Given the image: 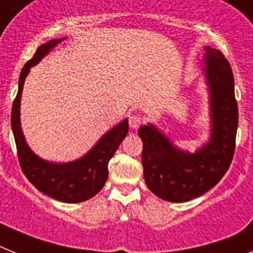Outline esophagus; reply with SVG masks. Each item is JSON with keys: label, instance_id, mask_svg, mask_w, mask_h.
I'll use <instances>...</instances> for the list:
<instances>
[{"label": "esophagus", "instance_id": "esophagus-1", "mask_svg": "<svg viewBox=\"0 0 253 253\" xmlns=\"http://www.w3.org/2000/svg\"><path fill=\"white\" fill-rule=\"evenodd\" d=\"M143 118L140 115H132L128 120V124L131 128H137L141 124H142Z\"/></svg>", "mask_w": 253, "mask_h": 253}]
</instances>
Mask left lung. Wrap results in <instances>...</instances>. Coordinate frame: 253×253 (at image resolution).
Returning <instances> with one entry per match:
<instances>
[{"label":"left lung","instance_id":"obj_1","mask_svg":"<svg viewBox=\"0 0 253 253\" xmlns=\"http://www.w3.org/2000/svg\"><path fill=\"white\" fill-rule=\"evenodd\" d=\"M203 58L211 107L208 142L190 154L175 146L154 125L138 128L145 183L155 195L174 203L194 199L217 185L231 165L236 147L238 107L231 65L213 47H204Z\"/></svg>","mask_w":253,"mask_h":253}]
</instances>
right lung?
I'll return each mask as SVG.
<instances>
[{"label": "right lung", "mask_w": 253, "mask_h": 253, "mask_svg": "<svg viewBox=\"0 0 253 253\" xmlns=\"http://www.w3.org/2000/svg\"><path fill=\"white\" fill-rule=\"evenodd\" d=\"M64 39H54L39 46L33 59L24 65L20 74L19 90L12 104L11 127L20 165L29 181L38 190L53 199L64 203H81L94 197L106 184L108 177V163L120 143L126 137L128 132V120L126 118L121 124L106 132L87 154L76 161L63 164L51 163L42 160L31 151L25 141L20 124V102L25 79L30 72V68L38 64Z\"/></svg>", "instance_id": "add662e5"}]
</instances>
